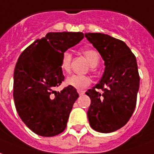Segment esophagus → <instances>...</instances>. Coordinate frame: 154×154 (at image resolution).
I'll return each mask as SVG.
<instances>
[{
    "label": "esophagus",
    "mask_w": 154,
    "mask_h": 154,
    "mask_svg": "<svg viewBox=\"0 0 154 154\" xmlns=\"http://www.w3.org/2000/svg\"><path fill=\"white\" fill-rule=\"evenodd\" d=\"M77 93L80 94V95H82V94H85V91H81V90H78V91H77Z\"/></svg>",
    "instance_id": "34e87169"
}]
</instances>
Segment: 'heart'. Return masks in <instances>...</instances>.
Here are the masks:
<instances>
[{"label":"heart","mask_w":154,"mask_h":154,"mask_svg":"<svg viewBox=\"0 0 154 154\" xmlns=\"http://www.w3.org/2000/svg\"><path fill=\"white\" fill-rule=\"evenodd\" d=\"M82 54L85 55L88 60L90 65L94 68L100 63V54L94 49L86 48L82 51ZM72 61V54L70 52L65 51L62 54L61 65L60 68L63 72H68L70 71V65ZM91 83V78L86 75H72L66 79L65 84L67 86H71L72 88L77 90H83L89 86Z\"/></svg>","instance_id":"b5f03b06"}]
</instances>
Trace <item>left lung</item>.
Segmentation results:
<instances>
[{"label":"left lung","mask_w":154,"mask_h":154,"mask_svg":"<svg viewBox=\"0 0 154 154\" xmlns=\"http://www.w3.org/2000/svg\"><path fill=\"white\" fill-rule=\"evenodd\" d=\"M85 36L105 65L101 80L86 92L91 100L89 122L96 131L113 132L127 123L136 105L140 87L136 59L121 40L103 33L88 32Z\"/></svg>","instance_id":"1"}]
</instances>
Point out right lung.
<instances>
[{"label":"right lung","mask_w":154,"mask_h":154,"mask_svg":"<svg viewBox=\"0 0 154 154\" xmlns=\"http://www.w3.org/2000/svg\"><path fill=\"white\" fill-rule=\"evenodd\" d=\"M84 38L82 32H49L23 51L14 72V100L19 116L36 135L51 137L66 128L77 90L54 91L64 79L62 54Z\"/></svg>","instance_id":"obj_1"}]
</instances>
